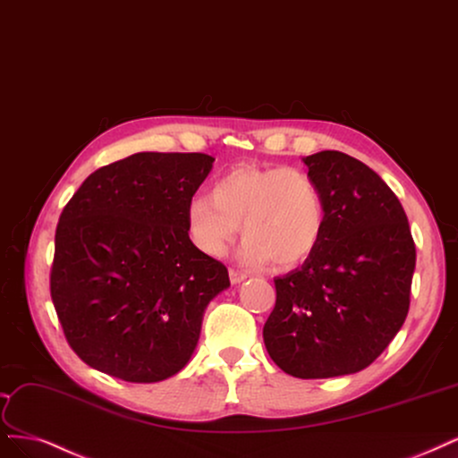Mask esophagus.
<instances>
[{"mask_svg": "<svg viewBox=\"0 0 458 458\" xmlns=\"http://www.w3.org/2000/svg\"><path fill=\"white\" fill-rule=\"evenodd\" d=\"M229 278H231V284H241L248 278V275L239 269H229Z\"/></svg>", "mask_w": 458, "mask_h": 458, "instance_id": "34e87169", "label": "esophagus"}]
</instances>
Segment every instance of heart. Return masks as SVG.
<instances>
[{
  "label": "heart",
  "mask_w": 458,
  "mask_h": 458,
  "mask_svg": "<svg viewBox=\"0 0 458 458\" xmlns=\"http://www.w3.org/2000/svg\"><path fill=\"white\" fill-rule=\"evenodd\" d=\"M242 234L241 259L290 269L303 263L326 227L324 193L309 172L293 166L239 165L219 176L210 195L187 207L189 239L200 254L224 258Z\"/></svg>",
  "instance_id": "b5f03b06"
}]
</instances>
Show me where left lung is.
<instances>
[{"instance_id": "8db88e82", "label": "left lung", "mask_w": 458, "mask_h": 458, "mask_svg": "<svg viewBox=\"0 0 458 458\" xmlns=\"http://www.w3.org/2000/svg\"><path fill=\"white\" fill-rule=\"evenodd\" d=\"M326 202V227L301 267L276 276L263 326L275 364L299 379L366 369L409 310L415 242L398 197L368 165L341 151L303 159Z\"/></svg>"}]
</instances>
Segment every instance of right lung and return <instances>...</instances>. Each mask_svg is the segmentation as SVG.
<instances>
[{"label":"right lung","mask_w":458,"mask_h":458,"mask_svg":"<svg viewBox=\"0 0 458 458\" xmlns=\"http://www.w3.org/2000/svg\"><path fill=\"white\" fill-rule=\"evenodd\" d=\"M216 159L134 153L83 182L55 234L51 297L87 366L129 383L182 371L204 310L229 288L224 263L189 239L187 207Z\"/></svg>","instance_id":"1"}]
</instances>
